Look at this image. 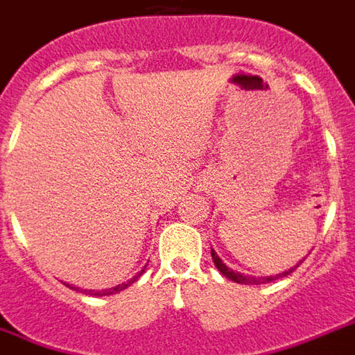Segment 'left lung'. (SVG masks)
Segmentation results:
<instances>
[{
	"label": "left lung",
	"mask_w": 355,
	"mask_h": 355,
	"mask_svg": "<svg viewBox=\"0 0 355 355\" xmlns=\"http://www.w3.org/2000/svg\"><path fill=\"white\" fill-rule=\"evenodd\" d=\"M212 259H214V265L218 267V271L222 273L224 277H227L230 281H234V283H241V285H261V283H271V281H277V279H281V277H287L288 273H293L297 267H299V263L295 265V267H291L288 271H283V273H279V275H269V277H250V275H243V273H239V271H234L232 267H227L226 263L220 259V255L212 250Z\"/></svg>",
	"instance_id": "8db88e82"
}]
</instances>
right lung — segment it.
<instances>
[{"mask_svg":"<svg viewBox=\"0 0 355 355\" xmlns=\"http://www.w3.org/2000/svg\"><path fill=\"white\" fill-rule=\"evenodd\" d=\"M145 267H147V265H145ZM145 267L141 269V271H139V273H137V275L131 277V279H129L128 283H119V285H116V287L105 288V291H88V295H94V297H107V295H116V293H119V291H123V288H128L129 285H133V283H135V281H137V279H139V277L143 275V273H145ZM72 288H76V291H80L78 287H72ZM84 293H86V291H84Z\"/></svg>","mask_w":355,"mask_h":355,"instance_id":"1","label":"right lung"}]
</instances>
